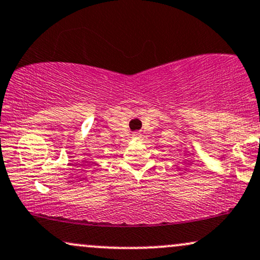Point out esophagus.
I'll return each instance as SVG.
<instances>
[{
	"mask_svg": "<svg viewBox=\"0 0 260 260\" xmlns=\"http://www.w3.org/2000/svg\"><path fill=\"white\" fill-rule=\"evenodd\" d=\"M133 137H134V138H140V133L139 132L133 133Z\"/></svg>",
	"mask_w": 260,
	"mask_h": 260,
	"instance_id": "esophagus-1",
	"label": "esophagus"
}]
</instances>
